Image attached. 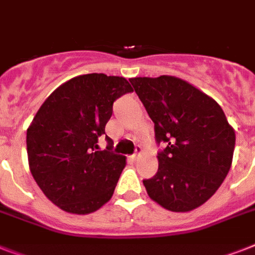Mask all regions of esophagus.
Wrapping results in <instances>:
<instances>
[{
    "mask_svg": "<svg viewBox=\"0 0 255 255\" xmlns=\"http://www.w3.org/2000/svg\"><path fill=\"white\" fill-rule=\"evenodd\" d=\"M141 154H142V149H141V146H136V151H134L133 155H131V158L133 160H137L138 158L141 157Z\"/></svg>",
    "mask_w": 255,
    "mask_h": 255,
    "instance_id": "1",
    "label": "esophagus"
}]
</instances>
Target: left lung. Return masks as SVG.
I'll return each mask as SVG.
<instances>
[{"label":"left lung","instance_id":"left-lung-1","mask_svg":"<svg viewBox=\"0 0 255 255\" xmlns=\"http://www.w3.org/2000/svg\"><path fill=\"white\" fill-rule=\"evenodd\" d=\"M164 142L158 171L142 180L151 200L175 213L205 204L231 168L235 131L218 102L175 76L129 79Z\"/></svg>","mask_w":255,"mask_h":255}]
</instances>
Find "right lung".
<instances>
[{"instance_id": "right-lung-1", "label": "right lung", "mask_w": 255, "mask_h": 255, "mask_svg": "<svg viewBox=\"0 0 255 255\" xmlns=\"http://www.w3.org/2000/svg\"><path fill=\"white\" fill-rule=\"evenodd\" d=\"M121 76L87 74L59 85L27 129L31 174L49 200L66 213L85 215L114 193L126 157L97 150L117 98L132 92Z\"/></svg>"}]
</instances>
